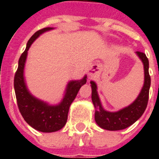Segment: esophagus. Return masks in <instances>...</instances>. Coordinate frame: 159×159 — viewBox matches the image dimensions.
Wrapping results in <instances>:
<instances>
[{"instance_id": "34e87169", "label": "esophagus", "mask_w": 159, "mask_h": 159, "mask_svg": "<svg viewBox=\"0 0 159 159\" xmlns=\"http://www.w3.org/2000/svg\"><path fill=\"white\" fill-rule=\"evenodd\" d=\"M96 73V69L94 67H91L90 69H88V72H87V74L89 77H93Z\"/></svg>"}]
</instances>
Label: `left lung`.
Wrapping results in <instances>:
<instances>
[{"mask_svg":"<svg viewBox=\"0 0 159 159\" xmlns=\"http://www.w3.org/2000/svg\"><path fill=\"white\" fill-rule=\"evenodd\" d=\"M142 61L144 70V82L139 94L130 105L118 111H107L102 105L99 95L97 93L96 82L91 81L92 100L95 107V120L101 128L106 130H120L128 128L140 118L145 111L148 101V93L151 79L148 73V60L145 53L135 52Z\"/></svg>","mask_w":159,"mask_h":159,"instance_id":"8db88e82","label":"left lung"}]
</instances>
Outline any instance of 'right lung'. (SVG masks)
Wrapping results in <instances>:
<instances>
[{
	"mask_svg": "<svg viewBox=\"0 0 159 159\" xmlns=\"http://www.w3.org/2000/svg\"><path fill=\"white\" fill-rule=\"evenodd\" d=\"M54 28L47 27L37 31L29 39L25 50L19 59L18 68L15 75L14 87L17 105L24 120L34 129L43 133H51L61 129L66 125L69 107L77 97L81 87L87 82V75L81 80H72L67 83L64 96L57 105H50L31 94L26 86L24 70L28 50L31 44L42 34Z\"/></svg>",
	"mask_w": 159,
	"mask_h": 159,
	"instance_id": "obj_1",
	"label": "right lung"
}]
</instances>
